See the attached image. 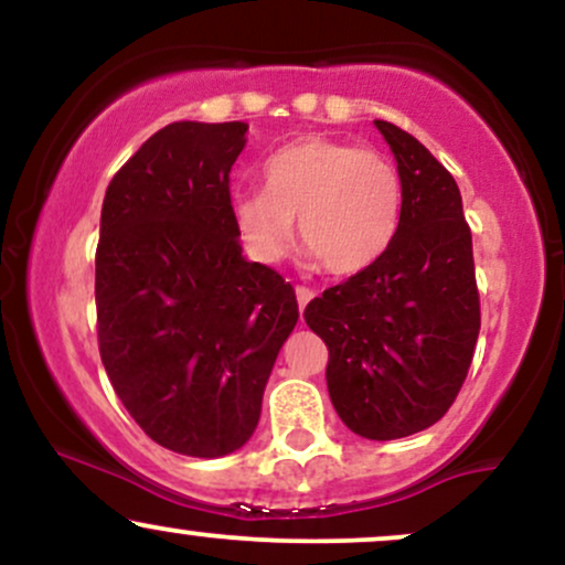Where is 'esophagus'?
<instances>
[{
  "label": "esophagus",
  "instance_id": "1",
  "mask_svg": "<svg viewBox=\"0 0 565 565\" xmlns=\"http://www.w3.org/2000/svg\"><path fill=\"white\" fill-rule=\"evenodd\" d=\"M295 295H297V302H300V313H302L305 305H308V302L313 300V297H316V291H313V289H308V287H297V289H295Z\"/></svg>",
  "mask_w": 565,
  "mask_h": 565
}]
</instances>
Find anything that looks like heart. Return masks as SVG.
Returning a JSON list of instances; mask_svg holds the SVG:
<instances>
[{
	"instance_id": "b5f03b06",
	"label": "heart",
	"mask_w": 565,
	"mask_h": 565,
	"mask_svg": "<svg viewBox=\"0 0 565 565\" xmlns=\"http://www.w3.org/2000/svg\"><path fill=\"white\" fill-rule=\"evenodd\" d=\"M401 174L377 151L334 138L289 142L265 161L263 191L233 196L246 249L274 263L291 242L329 276H355L387 252L401 223Z\"/></svg>"
}]
</instances>
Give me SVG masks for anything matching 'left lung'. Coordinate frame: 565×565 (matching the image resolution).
I'll return each mask as SVG.
<instances>
[{
	"label": "left lung",
	"mask_w": 565,
	"mask_h": 565,
	"mask_svg": "<svg viewBox=\"0 0 565 565\" xmlns=\"http://www.w3.org/2000/svg\"><path fill=\"white\" fill-rule=\"evenodd\" d=\"M374 125L398 161V231L372 268L329 287L302 316L329 348L327 387L342 423L393 440L449 412L468 377L481 300L451 172L401 127Z\"/></svg>",
	"instance_id": "left-lung-1"
}]
</instances>
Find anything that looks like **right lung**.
<instances>
[{"label":"right lung","mask_w":565,"mask_h":565,"mask_svg":"<svg viewBox=\"0 0 565 565\" xmlns=\"http://www.w3.org/2000/svg\"><path fill=\"white\" fill-rule=\"evenodd\" d=\"M244 121H172L108 183L95 252L97 348L148 438L188 457L242 449L297 319L274 268L242 257L231 167Z\"/></svg>","instance_id":"add662e5"}]
</instances>
